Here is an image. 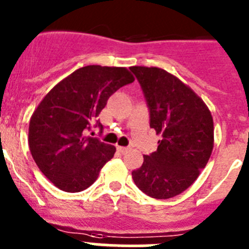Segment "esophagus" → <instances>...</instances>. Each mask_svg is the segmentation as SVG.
<instances>
[{"label":"esophagus","mask_w":249,"mask_h":249,"mask_svg":"<svg viewBox=\"0 0 249 249\" xmlns=\"http://www.w3.org/2000/svg\"><path fill=\"white\" fill-rule=\"evenodd\" d=\"M117 150L120 153H122V154H124V153L127 152V150H128V148L127 147H121V145H117Z\"/></svg>","instance_id":"1"}]
</instances>
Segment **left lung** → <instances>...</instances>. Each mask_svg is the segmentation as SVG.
I'll return each instance as SVG.
<instances>
[{"label":"left lung","instance_id":"8db88e82","mask_svg":"<svg viewBox=\"0 0 249 249\" xmlns=\"http://www.w3.org/2000/svg\"><path fill=\"white\" fill-rule=\"evenodd\" d=\"M149 107L150 128L160 134L156 152L132 172L140 190L154 199L185 191L206 166L213 149L209 107L188 85L154 67H131Z\"/></svg>","mask_w":249,"mask_h":249}]
</instances>
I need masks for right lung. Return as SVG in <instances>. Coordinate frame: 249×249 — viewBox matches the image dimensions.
<instances>
[{
    "label": "right lung",
    "mask_w": 249,
    "mask_h": 249,
    "mask_svg": "<svg viewBox=\"0 0 249 249\" xmlns=\"http://www.w3.org/2000/svg\"><path fill=\"white\" fill-rule=\"evenodd\" d=\"M134 81L126 68L88 65L56 84L29 121L28 143L40 172L58 189L79 193L92 185L116 147L88 136L108 97Z\"/></svg>",
    "instance_id": "add662e5"
}]
</instances>
